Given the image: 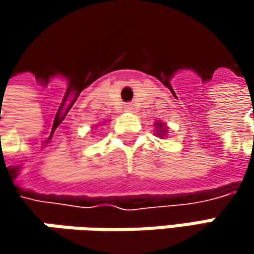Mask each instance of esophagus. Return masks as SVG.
<instances>
[{
	"label": "esophagus",
	"mask_w": 254,
	"mask_h": 254,
	"mask_svg": "<svg viewBox=\"0 0 254 254\" xmlns=\"http://www.w3.org/2000/svg\"><path fill=\"white\" fill-rule=\"evenodd\" d=\"M124 109H125V112H132V110H133V106H132V104H125Z\"/></svg>",
	"instance_id": "1"
}]
</instances>
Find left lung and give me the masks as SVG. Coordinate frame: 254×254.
Wrapping results in <instances>:
<instances>
[{"mask_svg":"<svg viewBox=\"0 0 254 254\" xmlns=\"http://www.w3.org/2000/svg\"><path fill=\"white\" fill-rule=\"evenodd\" d=\"M156 127H157V130H156L157 136L163 138V136H166V135H168V127H166L165 124H162V122H156Z\"/></svg>","mask_w":254,"mask_h":254,"instance_id":"8db88e82","label":"left lung"}]
</instances>
